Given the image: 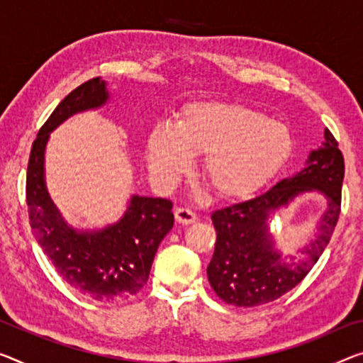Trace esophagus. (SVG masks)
<instances>
[{"mask_svg":"<svg viewBox=\"0 0 363 363\" xmlns=\"http://www.w3.org/2000/svg\"><path fill=\"white\" fill-rule=\"evenodd\" d=\"M196 219H198L196 214H193L189 209H183V208L175 209V220L178 222V224L189 225V224H194Z\"/></svg>","mask_w":363,"mask_h":363,"instance_id":"1","label":"esophagus"}]
</instances>
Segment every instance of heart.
I'll return each instance as SVG.
<instances>
[{
	"instance_id": "obj_1",
	"label": "heart",
	"mask_w": 363,
	"mask_h": 363,
	"mask_svg": "<svg viewBox=\"0 0 363 363\" xmlns=\"http://www.w3.org/2000/svg\"><path fill=\"white\" fill-rule=\"evenodd\" d=\"M294 152L291 128L237 102L198 100L146 138L149 172L170 188L201 155V177L220 199H245L264 188Z\"/></svg>"
}]
</instances>
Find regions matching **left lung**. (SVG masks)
<instances>
[{"label": "left lung", "mask_w": 363, "mask_h": 363, "mask_svg": "<svg viewBox=\"0 0 363 363\" xmlns=\"http://www.w3.org/2000/svg\"><path fill=\"white\" fill-rule=\"evenodd\" d=\"M342 180V152L330 130H325V141L308 154L302 170L261 196L213 213L217 240L208 279L217 297L228 305L258 306L274 302L302 282L325 252L337 224ZM315 191L327 199L315 237L301 249L298 257H282L270 222L297 196Z\"/></svg>", "instance_id": "1"}]
</instances>
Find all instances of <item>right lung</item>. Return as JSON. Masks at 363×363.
Wrapping results in <instances>:
<instances>
[{
  "label": "right lung",
  "instance_id": "add662e5",
  "mask_svg": "<svg viewBox=\"0 0 363 363\" xmlns=\"http://www.w3.org/2000/svg\"><path fill=\"white\" fill-rule=\"evenodd\" d=\"M108 100L107 82L100 77L61 100L32 144L26 182L30 227L43 253L74 291L102 303L131 298L146 286L159 245L174 227V204L164 198L131 194L123 216L102 228L72 227L50 198L45 182L50 133L72 115L102 108Z\"/></svg>",
  "mask_w": 363,
  "mask_h": 363
}]
</instances>
